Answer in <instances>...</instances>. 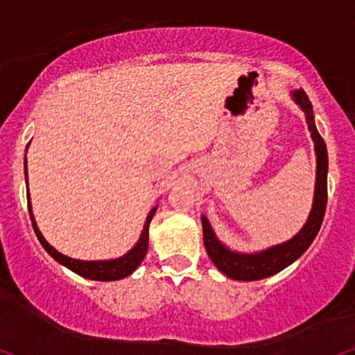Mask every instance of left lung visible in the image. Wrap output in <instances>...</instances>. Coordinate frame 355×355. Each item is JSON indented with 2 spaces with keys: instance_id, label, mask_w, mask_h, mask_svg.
I'll return each mask as SVG.
<instances>
[{
  "instance_id": "obj_1",
  "label": "left lung",
  "mask_w": 355,
  "mask_h": 355,
  "mask_svg": "<svg viewBox=\"0 0 355 355\" xmlns=\"http://www.w3.org/2000/svg\"><path fill=\"white\" fill-rule=\"evenodd\" d=\"M293 98L303 108L308 128L311 131L314 139V150H316L318 171H316V191H314L313 209L309 212L308 222L303 229L295 235L291 240L284 242L277 247H271L268 250L258 253H237L230 252L218 242L216 234L209 220L202 216V232H204V245L209 257L222 273L232 279H240V282H255V279L268 278L271 275L278 273L293 261L298 260L303 253L308 250L309 245L316 239L319 229H321L322 218H324L326 204H327V150L326 143L314 125L313 105L309 102L308 95L303 89L293 92Z\"/></svg>"
}]
</instances>
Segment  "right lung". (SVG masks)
Segmentation results:
<instances>
[{
  "mask_svg": "<svg viewBox=\"0 0 355 355\" xmlns=\"http://www.w3.org/2000/svg\"><path fill=\"white\" fill-rule=\"evenodd\" d=\"M26 178H28V171H26ZM28 198H29V192H28ZM28 207H29V214H31V220H33V227L34 232H36L39 242L46 252L54 258L55 261H59L60 265L67 266L69 270H72L73 273L80 275V277L89 278V279H95V282H115V279H121L128 275L133 273L135 270L138 268V265L141 263L144 255L148 252V239H150V224H151V218L155 216L156 207L151 209V212L148 214L146 222H144V229L141 237H139L138 243L135 245L131 250L123 255L121 258H116V260H107V261H82V260H73V258H69L62 255L55 250L54 247H51L49 243L46 242V239L42 237V234L39 232L36 222H34L33 217V211H31V202L28 199Z\"/></svg>",
  "mask_w": 355,
  "mask_h": 355,
  "instance_id": "add662e5",
  "label": "right lung"
}]
</instances>
